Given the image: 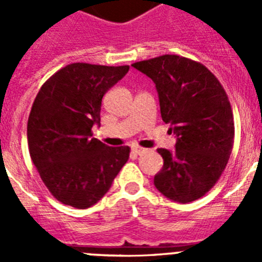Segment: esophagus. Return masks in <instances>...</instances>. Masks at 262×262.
Wrapping results in <instances>:
<instances>
[{
	"label": "esophagus",
	"instance_id": "obj_1",
	"mask_svg": "<svg viewBox=\"0 0 262 262\" xmlns=\"http://www.w3.org/2000/svg\"><path fill=\"white\" fill-rule=\"evenodd\" d=\"M133 152L135 155H143V154H145V152H147V149H145V148H142V147H134Z\"/></svg>",
	"mask_w": 262,
	"mask_h": 262
}]
</instances>
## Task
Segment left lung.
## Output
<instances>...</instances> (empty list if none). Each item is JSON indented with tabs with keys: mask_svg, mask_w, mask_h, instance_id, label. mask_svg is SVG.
Masks as SVG:
<instances>
[{
	"mask_svg": "<svg viewBox=\"0 0 262 262\" xmlns=\"http://www.w3.org/2000/svg\"><path fill=\"white\" fill-rule=\"evenodd\" d=\"M133 67L155 82L161 118L177 136L176 149H157L164 165L155 186L174 202H193L216 184L232 152L235 126L226 90L203 64L177 55Z\"/></svg>",
	"mask_w": 262,
	"mask_h": 262,
	"instance_id": "1",
	"label": "left lung"
}]
</instances>
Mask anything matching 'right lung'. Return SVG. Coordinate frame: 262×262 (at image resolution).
I'll return each instance as SVG.
<instances>
[{"instance_id":"right-lung-1","label":"right lung","mask_w":262,"mask_h":262,"mask_svg":"<svg viewBox=\"0 0 262 262\" xmlns=\"http://www.w3.org/2000/svg\"><path fill=\"white\" fill-rule=\"evenodd\" d=\"M128 69L73 62L51 76L32 103L30 156L50 193L64 205H96L128 160L127 145L108 147L92 138V127L101 122L102 97Z\"/></svg>"}]
</instances>
